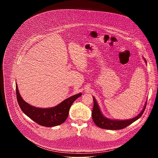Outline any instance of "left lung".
<instances>
[{
	"instance_id": "obj_1",
	"label": "left lung",
	"mask_w": 158,
	"mask_h": 158,
	"mask_svg": "<svg viewBox=\"0 0 158 158\" xmlns=\"http://www.w3.org/2000/svg\"><path fill=\"white\" fill-rule=\"evenodd\" d=\"M93 100H94V106H93V109L92 112V118L93 119L94 123L99 127H101L102 129H110V130H118V129H124L127 126H128L129 125H130L131 124H132V123H134V121L138 120L143 115V112L146 109V104H147V102H146L143 110L137 116L129 120H125V121L118 120H118H112V119H109L105 118L102 114L101 112L99 109V106L94 97H93Z\"/></svg>"
}]
</instances>
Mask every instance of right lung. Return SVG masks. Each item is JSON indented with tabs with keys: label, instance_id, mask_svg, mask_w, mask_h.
I'll return each instance as SVG.
<instances>
[{
	"label": "right lung",
	"instance_id": "obj_1",
	"mask_svg": "<svg viewBox=\"0 0 158 158\" xmlns=\"http://www.w3.org/2000/svg\"><path fill=\"white\" fill-rule=\"evenodd\" d=\"M15 87L17 100L21 110L32 120L45 127H53L62 124L68 117L72 104L82 94L79 93L67 98L54 107L42 109L32 106L26 102L19 93L17 83Z\"/></svg>",
	"mask_w": 158,
	"mask_h": 158
}]
</instances>
